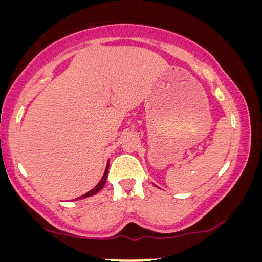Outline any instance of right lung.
Wrapping results in <instances>:
<instances>
[{"label":"right lung","mask_w":262,"mask_h":262,"mask_svg":"<svg viewBox=\"0 0 262 262\" xmlns=\"http://www.w3.org/2000/svg\"><path fill=\"white\" fill-rule=\"evenodd\" d=\"M108 166H110V164H108V162H107V166H106L105 173H103L102 178H101V180H100V181L98 182V185H96L95 187L93 188V189H91V191L85 193V194L81 195V196H78V198H76V200H78V199H84V198H88V196H92V195H94V194H96V193H98V192L101 191V189L103 188V186H105V184H106L107 177H108Z\"/></svg>","instance_id":"right-lung-1"}]
</instances>
